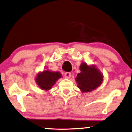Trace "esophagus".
I'll use <instances>...</instances> for the list:
<instances>
[{"instance_id": "esophagus-1", "label": "esophagus", "mask_w": 132, "mask_h": 132, "mask_svg": "<svg viewBox=\"0 0 132 132\" xmlns=\"http://www.w3.org/2000/svg\"><path fill=\"white\" fill-rule=\"evenodd\" d=\"M64 76L65 78H66V79H70L71 76V73L70 72H67L64 74Z\"/></svg>"}]
</instances>
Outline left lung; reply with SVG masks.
Returning <instances> with one entry per match:
<instances>
[{"instance_id":"left-lung-1","label":"left lung","mask_w":132,"mask_h":132,"mask_svg":"<svg viewBox=\"0 0 132 132\" xmlns=\"http://www.w3.org/2000/svg\"><path fill=\"white\" fill-rule=\"evenodd\" d=\"M80 70L81 72L77 74L76 79L78 87L82 92L92 91L102 83V74L94 66H88L85 63H82Z\"/></svg>"}]
</instances>
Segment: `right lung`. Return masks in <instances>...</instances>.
Segmentation results:
<instances>
[{
    "mask_svg": "<svg viewBox=\"0 0 132 132\" xmlns=\"http://www.w3.org/2000/svg\"><path fill=\"white\" fill-rule=\"evenodd\" d=\"M61 77V74L59 72H51L45 70L37 74L36 82L41 89L49 90Z\"/></svg>",
    "mask_w": 132,
    "mask_h": 132,
    "instance_id": "obj_1",
    "label": "right lung"
}]
</instances>
